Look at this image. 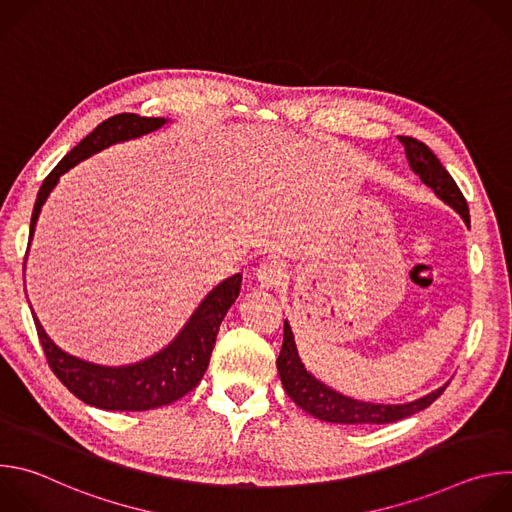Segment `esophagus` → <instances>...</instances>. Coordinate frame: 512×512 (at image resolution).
Returning a JSON list of instances; mask_svg holds the SVG:
<instances>
[{
  "label": "esophagus",
  "mask_w": 512,
  "mask_h": 512,
  "mask_svg": "<svg viewBox=\"0 0 512 512\" xmlns=\"http://www.w3.org/2000/svg\"><path fill=\"white\" fill-rule=\"evenodd\" d=\"M255 275H257V281L261 283V287H267V289L269 287H279L283 283V279H285V267L277 259H265L257 267Z\"/></svg>",
  "instance_id": "esophagus-1"
}]
</instances>
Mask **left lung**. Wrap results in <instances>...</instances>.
<instances>
[{
  "instance_id": "obj_1",
  "label": "left lung",
  "mask_w": 512,
  "mask_h": 512,
  "mask_svg": "<svg viewBox=\"0 0 512 512\" xmlns=\"http://www.w3.org/2000/svg\"><path fill=\"white\" fill-rule=\"evenodd\" d=\"M399 141L405 145L409 166L421 178V182L427 184L446 204H450L464 218L466 225H470L468 202H466L464 194L460 192L458 184L454 182V178L448 174V170L442 166V162L437 160V156L419 139L399 135ZM277 371H279L281 385H283L285 393L294 399V403L298 407H302L306 413H310L322 421L344 423V425L393 423V421L405 419V417L429 407L448 387V383H446L444 387L431 391L429 395H425L417 401H411V403H403V405L367 403V401H356L346 395H340L306 371V367L300 360L296 340H294V334H291L287 320L283 324V344H281V352L277 356Z\"/></svg>"
}]
</instances>
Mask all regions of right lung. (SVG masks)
I'll return each instance as SVG.
<instances>
[{
    "mask_svg": "<svg viewBox=\"0 0 512 512\" xmlns=\"http://www.w3.org/2000/svg\"><path fill=\"white\" fill-rule=\"evenodd\" d=\"M166 123L164 117H139L135 113H119L97 125L77 148H72L58 166L44 178L30 223V241L42 204L56 186L58 178L72 166L87 160L89 156L109 148L113 143L127 141L150 131L160 129ZM26 265V261H24ZM241 291V273L218 283L202 300L188 324L158 354L127 367H101L60 350L44 332L36 314L32 312L36 332L48 360V367L56 379L87 405L105 411H148L162 405H170L190 393L210 362V354L216 342L218 328L225 320L229 308L235 304Z\"/></svg>",
    "mask_w": 512,
    "mask_h": 512,
    "instance_id": "right-lung-1",
    "label": "right lung"
}]
</instances>
